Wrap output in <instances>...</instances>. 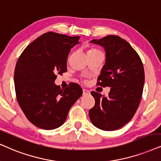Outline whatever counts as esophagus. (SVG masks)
Masks as SVG:
<instances>
[{"label": "esophagus", "mask_w": 161, "mask_h": 161, "mask_svg": "<svg viewBox=\"0 0 161 161\" xmlns=\"http://www.w3.org/2000/svg\"><path fill=\"white\" fill-rule=\"evenodd\" d=\"M90 93V91L88 90H86V89H83V95H87Z\"/></svg>", "instance_id": "34e87169"}]
</instances>
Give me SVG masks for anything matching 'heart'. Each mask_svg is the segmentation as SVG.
I'll return each instance as SVG.
<instances>
[{
  "label": "heart",
  "instance_id": "obj_1",
  "mask_svg": "<svg viewBox=\"0 0 161 161\" xmlns=\"http://www.w3.org/2000/svg\"><path fill=\"white\" fill-rule=\"evenodd\" d=\"M102 53L100 50H98V49L97 48H94V47H92L91 49H89L88 50H87V55H90V54H95V53Z\"/></svg>",
  "mask_w": 161,
  "mask_h": 161
}]
</instances>
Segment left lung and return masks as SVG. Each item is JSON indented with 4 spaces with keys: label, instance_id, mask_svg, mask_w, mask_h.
<instances>
[{
    "label": "left lung",
    "instance_id": "8db88e82",
    "mask_svg": "<svg viewBox=\"0 0 161 161\" xmlns=\"http://www.w3.org/2000/svg\"><path fill=\"white\" fill-rule=\"evenodd\" d=\"M91 43L103 47L106 56L97 85L111 88L107 97L91 92L95 105L89 117L99 129H119L131 120L140 105L145 81L143 62L135 49L117 36L93 39Z\"/></svg>",
    "mask_w": 161,
    "mask_h": 161
}]
</instances>
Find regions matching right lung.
<instances>
[{
	"label": "right lung",
	"mask_w": 161,
	"mask_h": 161,
	"mask_svg": "<svg viewBox=\"0 0 161 161\" xmlns=\"http://www.w3.org/2000/svg\"><path fill=\"white\" fill-rule=\"evenodd\" d=\"M79 36L49 32L30 44L18 58L14 74L17 101L28 120L42 129L51 130L64 123L69 110L82 94L76 83L61 89L56 74L67 71L70 49Z\"/></svg>",
	"instance_id": "1"
}]
</instances>
